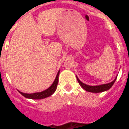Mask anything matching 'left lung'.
<instances>
[{
  "instance_id": "left-lung-1",
  "label": "left lung",
  "mask_w": 129,
  "mask_h": 129,
  "mask_svg": "<svg viewBox=\"0 0 129 129\" xmlns=\"http://www.w3.org/2000/svg\"><path fill=\"white\" fill-rule=\"evenodd\" d=\"M77 81H78L79 84H80L81 86L84 90H86V91H88V92H104V91H106L107 90L110 89L112 86L113 85V84L115 83V81L116 80V78L115 79V80L113 81L111 83L106 84H103V85H100V86H88L86 84L82 83L79 79L77 77Z\"/></svg>"
}]
</instances>
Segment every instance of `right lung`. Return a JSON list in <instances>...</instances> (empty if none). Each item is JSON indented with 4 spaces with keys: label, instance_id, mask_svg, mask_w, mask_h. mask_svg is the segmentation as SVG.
I'll list each match as a JSON object with an SVG mask.
<instances>
[{
    "label": "right lung",
    "instance_id": "add662e5",
    "mask_svg": "<svg viewBox=\"0 0 129 129\" xmlns=\"http://www.w3.org/2000/svg\"><path fill=\"white\" fill-rule=\"evenodd\" d=\"M59 71L56 75V79L54 81L53 84L51 85L50 88H48V89H46L44 91H42L41 92H35V93H32V94H27V93H23V92H20V93L26 98L33 99V100H41V99H43L45 97H49V96L52 95L56 90V86H57V84L59 82Z\"/></svg>",
    "mask_w": 129,
    "mask_h": 129
}]
</instances>
